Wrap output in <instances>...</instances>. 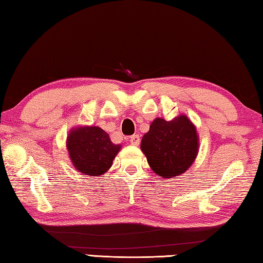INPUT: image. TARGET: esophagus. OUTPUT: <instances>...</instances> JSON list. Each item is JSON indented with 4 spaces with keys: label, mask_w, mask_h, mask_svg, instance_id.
Masks as SVG:
<instances>
[{
    "label": "esophagus",
    "mask_w": 263,
    "mask_h": 263,
    "mask_svg": "<svg viewBox=\"0 0 263 263\" xmlns=\"http://www.w3.org/2000/svg\"><path fill=\"white\" fill-rule=\"evenodd\" d=\"M130 142L132 145H135V146H138L140 144V137L138 136V135H133V136H131L130 137Z\"/></svg>",
    "instance_id": "34e87169"
}]
</instances>
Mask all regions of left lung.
Returning a JSON list of instances; mask_svg holds the SVG:
<instances>
[{
    "label": "left lung",
    "instance_id": "8db88e82",
    "mask_svg": "<svg viewBox=\"0 0 263 263\" xmlns=\"http://www.w3.org/2000/svg\"><path fill=\"white\" fill-rule=\"evenodd\" d=\"M140 148L154 173L171 179L184 173L195 161L198 136L195 125L184 115L169 122L155 118L149 131L142 137Z\"/></svg>",
    "mask_w": 263,
    "mask_h": 263
}]
</instances>
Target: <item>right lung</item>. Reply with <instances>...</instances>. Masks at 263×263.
I'll use <instances>...</instances> for the list:
<instances>
[{"mask_svg": "<svg viewBox=\"0 0 263 263\" xmlns=\"http://www.w3.org/2000/svg\"><path fill=\"white\" fill-rule=\"evenodd\" d=\"M67 149L70 161L80 173L96 176L109 171L121 149L99 126H80L69 132Z\"/></svg>", "mask_w": 263, "mask_h": 263, "instance_id": "add662e5", "label": "right lung"}]
</instances>
